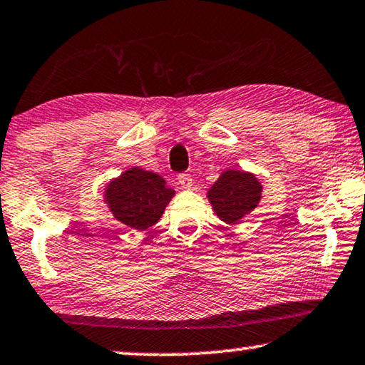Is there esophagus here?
<instances>
[{
  "mask_svg": "<svg viewBox=\"0 0 365 365\" xmlns=\"http://www.w3.org/2000/svg\"><path fill=\"white\" fill-rule=\"evenodd\" d=\"M178 183H180V187L182 188H185V190H190V188L193 187V182H192V177L188 173H182L178 177Z\"/></svg>",
  "mask_w": 365,
  "mask_h": 365,
  "instance_id": "34e87169",
  "label": "esophagus"
}]
</instances>
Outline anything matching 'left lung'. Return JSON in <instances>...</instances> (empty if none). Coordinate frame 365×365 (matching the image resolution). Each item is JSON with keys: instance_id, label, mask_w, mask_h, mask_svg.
I'll use <instances>...</instances> for the list:
<instances>
[{"instance_id": "obj_1", "label": "left lung", "mask_w": 365, "mask_h": 365, "mask_svg": "<svg viewBox=\"0 0 365 365\" xmlns=\"http://www.w3.org/2000/svg\"><path fill=\"white\" fill-rule=\"evenodd\" d=\"M260 180L245 170H223L207 190V198L215 215L228 225H235L250 215L262 200Z\"/></svg>"}]
</instances>
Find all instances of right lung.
I'll return each instance as SVG.
<instances>
[{"label": "right lung", "mask_w": 365, "mask_h": 365, "mask_svg": "<svg viewBox=\"0 0 365 365\" xmlns=\"http://www.w3.org/2000/svg\"><path fill=\"white\" fill-rule=\"evenodd\" d=\"M175 190L163 177L132 167L105 185L103 202L116 220L132 230L143 232L162 218Z\"/></svg>", "instance_id": "add662e5"}]
</instances>
